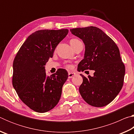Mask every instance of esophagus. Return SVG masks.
I'll list each match as a JSON object with an SVG mask.
<instances>
[{
  "label": "esophagus",
  "instance_id": "34e87169",
  "mask_svg": "<svg viewBox=\"0 0 134 134\" xmlns=\"http://www.w3.org/2000/svg\"><path fill=\"white\" fill-rule=\"evenodd\" d=\"M76 75V73L72 72H69V74H68V76H69V78H71L72 77H74Z\"/></svg>",
  "mask_w": 134,
  "mask_h": 134
}]
</instances>
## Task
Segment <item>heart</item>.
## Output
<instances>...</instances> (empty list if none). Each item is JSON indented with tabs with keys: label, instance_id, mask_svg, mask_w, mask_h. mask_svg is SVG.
<instances>
[{
	"label": "heart",
	"instance_id": "1",
	"mask_svg": "<svg viewBox=\"0 0 134 134\" xmlns=\"http://www.w3.org/2000/svg\"><path fill=\"white\" fill-rule=\"evenodd\" d=\"M70 44H71V47L74 49V48H75V47L76 46V45H77L79 43H80L81 42H80V41H79L78 39H76V38H72V39L70 40ZM65 67L68 68V69H69V68L71 67V65L67 64V65H65Z\"/></svg>",
	"mask_w": 134,
	"mask_h": 134
}]
</instances>
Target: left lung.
<instances>
[{
    "instance_id": "left-lung-1",
    "label": "left lung",
    "mask_w": 134,
    "mask_h": 134,
    "mask_svg": "<svg viewBox=\"0 0 134 134\" xmlns=\"http://www.w3.org/2000/svg\"><path fill=\"white\" fill-rule=\"evenodd\" d=\"M85 44V58L79 64V71H94L93 76L81 75L79 92L89 105L103 107L110 103L124 85L125 67L115 42L95 26L70 29Z\"/></svg>"
}]
</instances>
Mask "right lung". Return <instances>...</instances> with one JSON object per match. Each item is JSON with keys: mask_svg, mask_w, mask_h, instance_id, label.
<instances>
[{"mask_svg": "<svg viewBox=\"0 0 134 134\" xmlns=\"http://www.w3.org/2000/svg\"><path fill=\"white\" fill-rule=\"evenodd\" d=\"M68 32L67 29L36 31L28 37L14 58L13 87L21 100L37 112H48L60 100L67 72L60 69L48 76L44 66Z\"/></svg>", "mask_w": 134, "mask_h": 134, "instance_id": "1", "label": "right lung"}]
</instances>
